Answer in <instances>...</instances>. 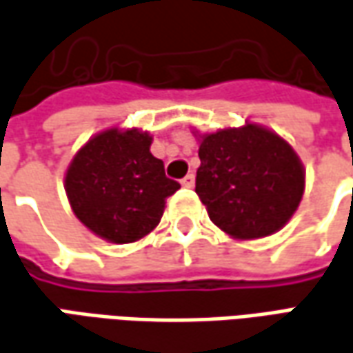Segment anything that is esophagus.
Here are the masks:
<instances>
[{"instance_id": "34e87169", "label": "esophagus", "mask_w": 353, "mask_h": 353, "mask_svg": "<svg viewBox=\"0 0 353 353\" xmlns=\"http://www.w3.org/2000/svg\"><path fill=\"white\" fill-rule=\"evenodd\" d=\"M181 185H183V187H193V185H195V176H193V174H187V176L181 179Z\"/></svg>"}]
</instances>
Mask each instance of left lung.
<instances>
[{"label":"left lung","mask_w":353,"mask_h":353,"mask_svg":"<svg viewBox=\"0 0 353 353\" xmlns=\"http://www.w3.org/2000/svg\"><path fill=\"white\" fill-rule=\"evenodd\" d=\"M191 133L201 158L195 193L214 226L239 241L286 226L305 191V168L284 137L253 121Z\"/></svg>","instance_id":"left-lung-1"}]
</instances>
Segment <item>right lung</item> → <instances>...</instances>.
<instances>
[{
    "instance_id": "right-lung-1",
    "label": "right lung",
    "mask_w": 353,
    "mask_h": 353,
    "mask_svg": "<svg viewBox=\"0 0 353 353\" xmlns=\"http://www.w3.org/2000/svg\"><path fill=\"white\" fill-rule=\"evenodd\" d=\"M152 135L137 127H108L71 158L63 177L67 201L81 224L108 243L145 239L162 220L179 183L150 152Z\"/></svg>"
}]
</instances>
